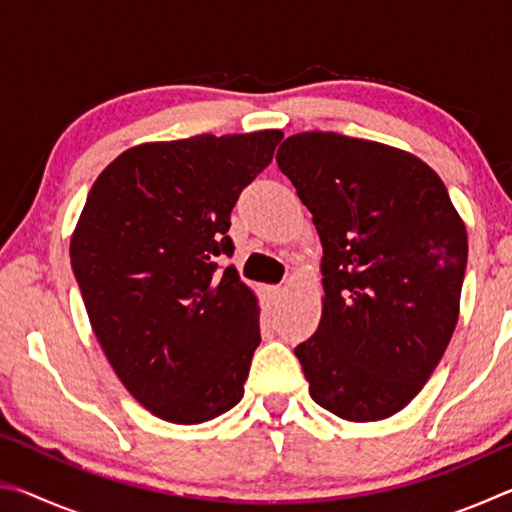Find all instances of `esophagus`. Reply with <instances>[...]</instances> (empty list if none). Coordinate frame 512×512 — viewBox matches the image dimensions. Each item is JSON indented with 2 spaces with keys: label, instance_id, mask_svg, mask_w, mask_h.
Returning a JSON list of instances; mask_svg holds the SVG:
<instances>
[{
  "label": "esophagus",
  "instance_id": "esophagus-1",
  "mask_svg": "<svg viewBox=\"0 0 512 512\" xmlns=\"http://www.w3.org/2000/svg\"><path fill=\"white\" fill-rule=\"evenodd\" d=\"M266 291H268V296H271L273 300H280L284 296V287H280V284H277V287H268Z\"/></svg>",
  "mask_w": 512,
  "mask_h": 512
}]
</instances>
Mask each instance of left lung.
Returning <instances> with one entry per match:
<instances>
[{"instance_id": "left-lung-1", "label": "left lung", "mask_w": 512, "mask_h": 512, "mask_svg": "<svg viewBox=\"0 0 512 512\" xmlns=\"http://www.w3.org/2000/svg\"><path fill=\"white\" fill-rule=\"evenodd\" d=\"M277 167L323 244V316L296 357L309 395L350 422L402 411L452 339L467 232L429 164L339 133H298Z\"/></svg>"}]
</instances>
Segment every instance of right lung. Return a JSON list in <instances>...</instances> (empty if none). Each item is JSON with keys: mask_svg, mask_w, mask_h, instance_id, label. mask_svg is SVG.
<instances>
[{"mask_svg": "<svg viewBox=\"0 0 512 512\" xmlns=\"http://www.w3.org/2000/svg\"><path fill=\"white\" fill-rule=\"evenodd\" d=\"M282 131L133 146L94 180L69 244L103 352L144 409L201 424L244 397L259 341L255 293L219 257L230 212Z\"/></svg>", "mask_w": 512, "mask_h": 512, "instance_id": "right-lung-1", "label": "right lung"}]
</instances>
